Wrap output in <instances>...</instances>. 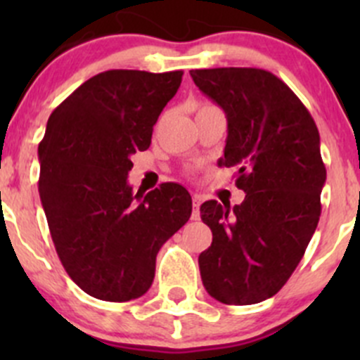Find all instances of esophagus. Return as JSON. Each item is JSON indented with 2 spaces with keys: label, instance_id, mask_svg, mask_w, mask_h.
Segmentation results:
<instances>
[{
  "label": "esophagus",
  "instance_id": "esophagus-1",
  "mask_svg": "<svg viewBox=\"0 0 360 360\" xmlns=\"http://www.w3.org/2000/svg\"><path fill=\"white\" fill-rule=\"evenodd\" d=\"M200 203H202L200 195H193V212H191V219L193 221L200 219Z\"/></svg>",
  "mask_w": 360,
  "mask_h": 360
}]
</instances>
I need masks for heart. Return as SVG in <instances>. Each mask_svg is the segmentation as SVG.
Instances as JSON below:
<instances>
[{
	"instance_id": "obj_1",
	"label": "heart",
	"mask_w": 360,
	"mask_h": 360,
	"mask_svg": "<svg viewBox=\"0 0 360 360\" xmlns=\"http://www.w3.org/2000/svg\"><path fill=\"white\" fill-rule=\"evenodd\" d=\"M209 106H212V104H202V106H200V110H202V108H209Z\"/></svg>"
}]
</instances>
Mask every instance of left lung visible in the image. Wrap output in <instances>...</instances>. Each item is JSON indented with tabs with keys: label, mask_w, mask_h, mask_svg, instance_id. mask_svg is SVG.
<instances>
[{
	"label": "left lung",
	"mask_w": 360,
	"mask_h": 360,
	"mask_svg": "<svg viewBox=\"0 0 360 360\" xmlns=\"http://www.w3.org/2000/svg\"><path fill=\"white\" fill-rule=\"evenodd\" d=\"M228 120L219 165L237 169L240 205L202 203L212 244L198 256L203 288L224 304H254L284 288L321 217L326 167L314 118L270 71H190Z\"/></svg>",
	"instance_id": "obj_1"
}]
</instances>
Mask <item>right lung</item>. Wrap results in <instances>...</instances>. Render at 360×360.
Listing matches in <instances>:
<instances>
[{
    "label": "right lung",
    "instance_id": "right-lung-1",
    "mask_svg": "<svg viewBox=\"0 0 360 360\" xmlns=\"http://www.w3.org/2000/svg\"><path fill=\"white\" fill-rule=\"evenodd\" d=\"M183 71L111 69L79 85L50 115L39 143L38 190L64 270L104 301L143 296L160 248L190 219L191 197L163 183L143 197L127 183L136 151L151 144Z\"/></svg>",
    "mask_w": 360,
    "mask_h": 360
}]
</instances>
